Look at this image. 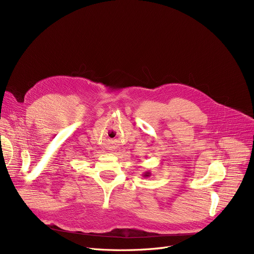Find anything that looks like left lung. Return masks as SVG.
<instances>
[{"label":"left lung","instance_id":"left-lung-1","mask_svg":"<svg viewBox=\"0 0 254 254\" xmlns=\"http://www.w3.org/2000/svg\"><path fill=\"white\" fill-rule=\"evenodd\" d=\"M143 177H145V178H146V177H151V173H149V172L144 173V174H143Z\"/></svg>","mask_w":254,"mask_h":254}]
</instances>
